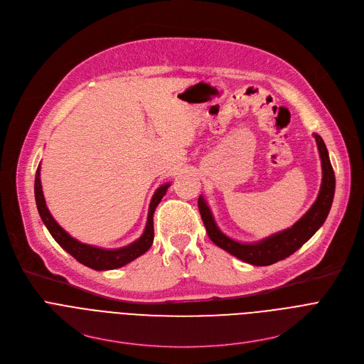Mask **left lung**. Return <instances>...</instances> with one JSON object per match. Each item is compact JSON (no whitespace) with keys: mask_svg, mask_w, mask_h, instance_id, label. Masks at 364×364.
Here are the masks:
<instances>
[{"mask_svg":"<svg viewBox=\"0 0 364 364\" xmlns=\"http://www.w3.org/2000/svg\"><path fill=\"white\" fill-rule=\"evenodd\" d=\"M314 138L317 141L320 159H321L323 181H321L318 197L314 201V204L311 205V209L292 228H288L282 232H278L269 237H265L255 243H240L226 236L218 228L215 218L210 212V207L207 205L203 196H200L198 210L201 215V220L205 226L207 235H209V237L215 245L229 252L230 255L239 257L240 261L246 264H250L255 267H268L288 257L295 250H298L308 239L313 237V235L323 226V223L326 222L330 213L331 203L334 198V190H336V177L330 163L326 144L320 135L314 134Z\"/></svg>","mask_w":364,"mask_h":364,"instance_id":"8db88e82","label":"left lung"}]
</instances>
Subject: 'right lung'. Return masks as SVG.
<instances>
[{
	"label": "right lung",
	"instance_id": "add662e5",
	"mask_svg": "<svg viewBox=\"0 0 364 364\" xmlns=\"http://www.w3.org/2000/svg\"><path fill=\"white\" fill-rule=\"evenodd\" d=\"M170 187V183L161 186L157 188V191L154 193L149 207H148V219L146 225L144 229V233L141 235L139 239L132 242L131 245H127L119 249H102L96 246H90L86 243H82L72 237L65 229H62L58 222L53 219V216L50 215L46 200L43 196L41 190V181H40V166L37 167L36 171V180H34V196H36V204H37V210L40 213V218L43 223L46 225L47 230L50 235L53 236V239L68 252L70 253L77 262L82 265L92 268L95 271H108V269H117L121 268L129 262H132L134 259L145 253L154 240V212L155 207L159 205L164 194L167 193V188Z\"/></svg>",
	"mask_w": 364,
	"mask_h": 364
}]
</instances>
